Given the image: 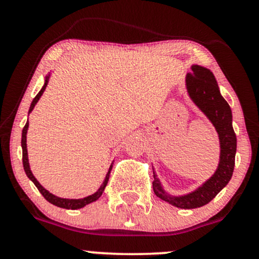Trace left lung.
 <instances>
[{
  "mask_svg": "<svg viewBox=\"0 0 259 259\" xmlns=\"http://www.w3.org/2000/svg\"><path fill=\"white\" fill-rule=\"evenodd\" d=\"M186 86L190 97L209 118L221 140V162L218 169L201 187L191 194L171 197L162 190L159 180L154 175L152 183L154 194L173 206L184 209L198 208L207 204L218 195L233 177L236 153V135L233 129V115L230 106L221 95L217 80L207 68L194 65L192 72L186 75Z\"/></svg>",
  "mask_w": 259,
  "mask_h": 259,
  "instance_id": "obj_1",
  "label": "left lung"
}]
</instances>
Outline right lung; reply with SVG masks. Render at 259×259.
Returning a JSON list of instances; mask_svg holds the SVG:
<instances>
[{
    "label": "right lung",
    "mask_w": 259,
    "mask_h": 259,
    "mask_svg": "<svg viewBox=\"0 0 259 259\" xmlns=\"http://www.w3.org/2000/svg\"><path fill=\"white\" fill-rule=\"evenodd\" d=\"M49 78H50V75H49V76H46V80H45V85L42 86V89H41L40 92H38V94L36 95V96H35V99L32 100V102H31V105H30V108H29V113H30V112L32 111V109H34V107H35V105H36V102H37L38 100H40L41 95L44 94L45 89H46V86H47V82H49ZM28 127H29V123H28V121H26L25 126L23 127V133H22L23 167H24V170H25L26 175H28V178L32 181V183L35 184V186L37 187L38 191L41 192V195H42L44 197L46 198V200L50 202V203L55 204V206H57V207L65 208V209H79V208H82L84 206H86V204L91 203V202H94V201L99 200V198L101 197V195H102L103 190H105V187H106V185H107V183H108L109 174H111L112 165H111V168H109L108 173H107V175H106V179H105V181H103L102 186H101L100 189H99V191L95 192L94 195L88 196V197H85V198H80V200H68V198H61V197H57V196H55V195L50 194V192L47 191V190H45L44 187L41 186L40 184H38V181H37L36 179H35V177H34V175H32V173H31L30 167H29V160H28V150H26V132H28Z\"/></svg>",
    "instance_id": "obj_1"
}]
</instances>
